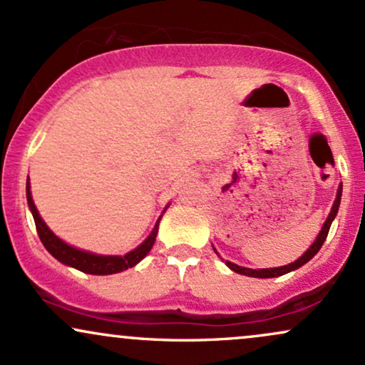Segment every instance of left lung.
I'll return each mask as SVG.
<instances>
[{
  "instance_id": "left-lung-1",
  "label": "left lung",
  "mask_w": 365,
  "mask_h": 365,
  "mask_svg": "<svg viewBox=\"0 0 365 365\" xmlns=\"http://www.w3.org/2000/svg\"><path fill=\"white\" fill-rule=\"evenodd\" d=\"M341 188H343V185L338 187L336 199H334V204H333V207H331V212H329L328 220H326L324 225H322V228H321L319 235H317V238H316V242H314V244L307 249V252H305V254L302 255V257L297 259L295 262L287 264V266H282V267H267V269H249V267H242V266H238V264H233V262H230V261H225L226 266H228L232 271H235V273H238V274L252 276V278H276V276H282V274L290 273V271L299 269V267L304 266L305 262L311 261L314 255L319 252V249L322 247V244H324L326 237H328V232H329V226H331V223H333L334 216H336L338 207H340ZM215 252H216V250H215ZM216 254H217V252H216Z\"/></svg>"
}]
</instances>
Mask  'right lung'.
I'll return each instance as SVG.
<instances>
[{"label": "right lung", "mask_w": 365, "mask_h": 365, "mask_svg": "<svg viewBox=\"0 0 365 365\" xmlns=\"http://www.w3.org/2000/svg\"><path fill=\"white\" fill-rule=\"evenodd\" d=\"M27 202L32 211V216H34L37 235H39L41 242H43V245L46 247V250H48V252L51 254L54 259H58L60 262L66 264V266H72L75 269L82 271V273H87V274L120 273V271L128 269V267H133L137 262H140L142 259L149 254V250L153 249L154 242H156L159 221H161V217H159L156 226H154V230L150 232V235L145 238L137 249H133L132 252L125 255H98L92 252H86V250H81V249H75V247L65 244L61 238H58L51 230L48 228V225L44 223L43 217H41L39 212H37L34 200H32L29 178H27Z\"/></svg>", "instance_id": "right-lung-1"}]
</instances>
